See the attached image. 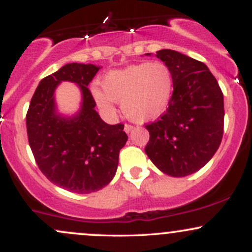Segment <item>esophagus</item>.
<instances>
[{
    "label": "esophagus",
    "mask_w": 252,
    "mask_h": 252,
    "mask_svg": "<svg viewBox=\"0 0 252 252\" xmlns=\"http://www.w3.org/2000/svg\"><path fill=\"white\" fill-rule=\"evenodd\" d=\"M132 129H134V126H130V124H126V126H124V130H126V132H130Z\"/></svg>",
    "instance_id": "34e87169"
}]
</instances>
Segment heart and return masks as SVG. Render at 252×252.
Segmentation results:
<instances>
[{
	"mask_svg": "<svg viewBox=\"0 0 252 252\" xmlns=\"http://www.w3.org/2000/svg\"><path fill=\"white\" fill-rule=\"evenodd\" d=\"M102 89L91 92L100 109L114 110V102L122 103L126 117L134 122H148L163 114L173 92V76L163 63H140L122 70L110 71L102 80Z\"/></svg>",
	"mask_w": 252,
	"mask_h": 252,
	"instance_id": "b5f03b06",
	"label": "heart"
}]
</instances>
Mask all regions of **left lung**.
<instances>
[{"mask_svg":"<svg viewBox=\"0 0 252 252\" xmlns=\"http://www.w3.org/2000/svg\"><path fill=\"white\" fill-rule=\"evenodd\" d=\"M156 57L172 72L174 91L167 111L146 124L150 138L144 152L164 174L182 178L202 168L220 146L224 97L204 63L172 50Z\"/></svg>","mask_w":252,"mask_h":252,"instance_id":"8db88e82","label":"left lung"}]
</instances>
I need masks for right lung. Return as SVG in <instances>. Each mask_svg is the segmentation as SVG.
<instances>
[{
	"label": "right lung",
	"instance_id": "1",
	"mask_svg": "<svg viewBox=\"0 0 252 252\" xmlns=\"http://www.w3.org/2000/svg\"><path fill=\"white\" fill-rule=\"evenodd\" d=\"M94 63H66L40 82L26 116L28 142L37 167L57 186L85 194L103 189L116 174L128 136L123 124L110 126L94 110L88 85L99 71ZM62 81L77 83L82 105L72 118L56 112L54 91Z\"/></svg>",
	"mask_w": 252,
	"mask_h": 252
}]
</instances>
